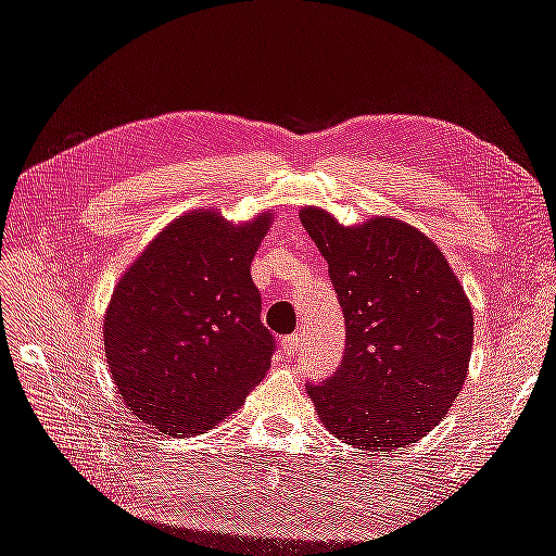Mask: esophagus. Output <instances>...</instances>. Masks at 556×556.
Instances as JSON below:
<instances>
[{
    "label": "esophagus",
    "instance_id": "34e87169",
    "mask_svg": "<svg viewBox=\"0 0 556 556\" xmlns=\"http://www.w3.org/2000/svg\"><path fill=\"white\" fill-rule=\"evenodd\" d=\"M282 348H285V352H288V355H294V352L299 350V333L285 336V339H282Z\"/></svg>",
    "mask_w": 556,
    "mask_h": 556
}]
</instances>
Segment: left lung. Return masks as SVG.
<instances>
[{"label": "left lung", "mask_w": 556, "mask_h": 556, "mask_svg": "<svg viewBox=\"0 0 556 556\" xmlns=\"http://www.w3.org/2000/svg\"><path fill=\"white\" fill-rule=\"evenodd\" d=\"M301 225L329 264L345 317V355L308 384L319 422L359 450L394 454L425 439L459 396L473 311L441 248L396 217L345 227L304 206Z\"/></svg>", "instance_id": "8db88e82"}]
</instances>
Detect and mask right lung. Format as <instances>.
I'll use <instances>...</instances> for the list:
<instances>
[{"label":"right lung","mask_w":556,"mask_h":556,"mask_svg":"<svg viewBox=\"0 0 556 556\" xmlns=\"http://www.w3.org/2000/svg\"><path fill=\"white\" fill-rule=\"evenodd\" d=\"M274 223L233 225L199 208L166 225L117 280L104 352L125 406L169 435H197L239 410L271 366L276 341L250 278Z\"/></svg>","instance_id":"obj_1"}]
</instances>
